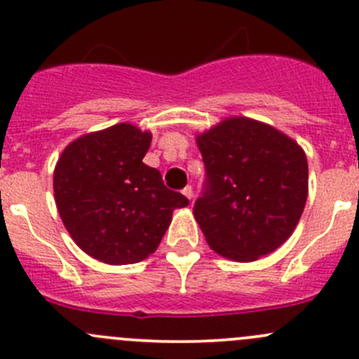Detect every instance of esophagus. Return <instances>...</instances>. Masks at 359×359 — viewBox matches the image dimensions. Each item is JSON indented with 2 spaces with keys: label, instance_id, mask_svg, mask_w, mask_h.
I'll use <instances>...</instances> for the list:
<instances>
[{
  "label": "esophagus",
  "instance_id": "34e87169",
  "mask_svg": "<svg viewBox=\"0 0 359 359\" xmlns=\"http://www.w3.org/2000/svg\"><path fill=\"white\" fill-rule=\"evenodd\" d=\"M182 194H184V196H186L187 198V200H193V198H194V191H193V187H191V186H186V187H184V189H182Z\"/></svg>",
  "mask_w": 359,
  "mask_h": 359
}]
</instances>
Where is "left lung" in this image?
<instances>
[{"label":"left lung","instance_id":"8db88e82","mask_svg":"<svg viewBox=\"0 0 359 359\" xmlns=\"http://www.w3.org/2000/svg\"><path fill=\"white\" fill-rule=\"evenodd\" d=\"M206 166L194 219L220 257L253 262L295 231L309 191L302 147L281 130L229 116L196 135Z\"/></svg>","mask_w":359,"mask_h":359}]
</instances>
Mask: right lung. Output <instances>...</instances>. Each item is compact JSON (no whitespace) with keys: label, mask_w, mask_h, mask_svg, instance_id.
Returning a JSON list of instances; mask_svg holds the SVG:
<instances>
[{"label":"right lung","mask_w":359,"mask_h":359,"mask_svg":"<svg viewBox=\"0 0 359 359\" xmlns=\"http://www.w3.org/2000/svg\"><path fill=\"white\" fill-rule=\"evenodd\" d=\"M151 140L147 130L118 123L67 144L53 170L64 227L83 252L104 264L147 259L165 236L173 210L189 205L142 161Z\"/></svg>","instance_id":"right-lung-1"}]
</instances>
